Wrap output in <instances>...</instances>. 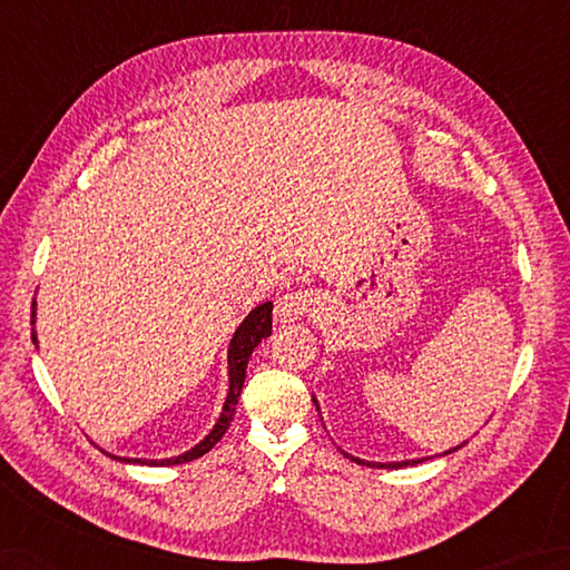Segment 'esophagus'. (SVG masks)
Returning a JSON list of instances; mask_svg holds the SVG:
<instances>
[{"instance_id": "esophagus-1", "label": "esophagus", "mask_w": 570, "mask_h": 570, "mask_svg": "<svg viewBox=\"0 0 570 570\" xmlns=\"http://www.w3.org/2000/svg\"><path fill=\"white\" fill-rule=\"evenodd\" d=\"M315 306V296L311 291H291L274 303V317L279 323H294L298 317L308 315V311Z\"/></svg>"}]
</instances>
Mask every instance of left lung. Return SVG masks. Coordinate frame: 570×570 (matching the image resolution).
I'll return each mask as SVG.
<instances>
[{
  "mask_svg": "<svg viewBox=\"0 0 570 570\" xmlns=\"http://www.w3.org/2000/svg\"><path fill=\"white\" fill-rule=\"evenodd\" d=\"M313 403L317 405V401L313 399ZM317 413H321V407H317ZM459 449V446H456ZM454 452V449H452ZM444 454H449V452H444ZM345 456H350V454H345ZM352 461H356V464H364V466H376V469H403V466H413V464H422V461L425 459H413V461H391V464H379V461H362V459H356V456H350Z\"/></svg>",
  "mask_w": 570,
  "mask_h": 570,
  "instance_id": "left-lung-1",
  "label": "left lung"
}]
</instances>
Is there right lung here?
<instances>
[{"label":"right lung","mask_w":570,"mask_h":570,"mask_svg":"<svg viewBox=\"0 0 570 570\" xmlns=\"http://www.w3.org/2000/svg\"><path fill=\"white\" fill-rule=\"evenodd\" d=\"M33 306H36V303H33ZM269 335H272V301L262 303V306L249 311V315L240 323V327L235 330V335L230 340V347H228V395H225L223 413L214 425V430H210L196 446H191L189 452H184L179 456H171V459H124V456H116V459L126 461V464L175 466V464H187V461H194L198 456H204L206 452H210V449H214L220 442V436L225 434V430L230 428L237 399H240V393H243L245 368H247L249 356H253V352H255L259 342L264 337H269ZM33 342H38L36 333H33Z\"/></svg>","instance_id":"right-lung-1"}]
</instances>
